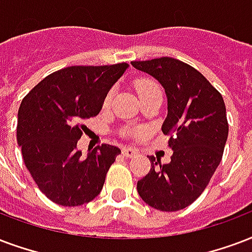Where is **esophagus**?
Returning <instances> with one entry per match:
<instances>
[{"mask_svg": "<svg viewBox=\"0 0 252 252\" xmlns=\"http://www.w3.org/2000/svg\"><path fill=\"white\" fill-rule=\"evenodd\" d=\"M123 156H126V157L136 156V151L132 149V148H124V149H123Z\"/></svg>", "mask_w": 252, "mask_h": 252, "instance_id": "esophagus-1", "label": "esophagus"}]
</instances>
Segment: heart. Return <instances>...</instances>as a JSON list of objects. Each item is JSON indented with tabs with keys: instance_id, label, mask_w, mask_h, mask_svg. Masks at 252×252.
I'll return each mask as SVG.
<instances>
[{
	"instance_id": "1",
	"label": "heart",
	"mask_w": 252,
	"mask_h": 252,
	"mask_svg": "<svg viewBox=\"0 0 252 252\" xmlns=\"http://www.w3.org/2000/svg\"><path fill=\"white\" fill-rule=\"evenodd\" d=\"M134 87H136V91H137V95L139 97H143V96L151 95V94H155V92H161L158 84L152 79H137L134 82ZM111 96H112V92H109L108 95L105 96L104 99V107H108L109 103H111ZM126 133L133 134L134 130L126 129Z\"/></svg>"
}]
</instances>
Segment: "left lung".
<instances>
[{"label":"left lung","mask_w":252,"mask_h":252,"mask_svg":"<svg viewBox=\"0 0 252 252\" xmlns=\"http://www.w3.org/2000/svg\"><path fill=\"white\" fill-rule=\"evenodd\" d=\"M130 63L164 87L168 116L161 129L173 151L169 164L149 156L151 170L137 181V191L157 210H181L202 194L222 160L228 134L223 97L199 71L174 58Z\"/></svg>","instance_id":"1"}]
</instances>
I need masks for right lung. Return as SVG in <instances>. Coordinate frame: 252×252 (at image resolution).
Wrapping results in <instances>:
<instances>
[{
  "mask_svg": "<svg viewBox=\"0 0 252 252\" xmlns=\"http://www.w3.org/2000/svg\"><path fill=\"white\" fill-rule=\"evenodd\" d=\"M128 67H66L41 80L19 105L17 141L24 162L53 202L80 206L103 189L122 151L103 144L83 157L76 144L88 129L84 122L100 112L108 91Z\"/></svg>",
  "mask_w": 252,
  "mask_h": 252,
  "instance_id": "right-lung-1",
  "label": "right lung"
}]
</instances>
